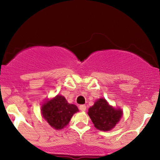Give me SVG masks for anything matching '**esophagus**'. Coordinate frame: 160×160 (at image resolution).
I'll list each match as a JSON object with an SVG mask.
<instances>
[{
  "label": "esophagus",
  "instance_id": "obj_1",
  "mask_svg": "<svg viewBox=\"0 0 160 160\" xmlns=\"http://www.w3.org/2000/svg\"><path fill=\"white\" fill-rule=\"evenodd\" d=\"M79 108H80V111H85L86 110V105H84V104H81V105H80V107H79Z\"/></svg>",
  "mask_w": 160,
  "mask_h": 160
}]
</instances>
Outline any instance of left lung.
<instances>
[{"label": "left lung", "mask_w": 160, "mask_h": 160, "mask_svg": "<svg viewBox=\"0 0 160 160\" xmlns=\"http://www.w3.org/2000/svg\"><path fill=\"white\" fill-rule=\"evenodd\" d=\"M88 114L95 128L102 131H109L120 121L122 112L110 106L104 98H100L89 108Z\"/></svg>", "instance_id": "8db88e82"}]
</instances>
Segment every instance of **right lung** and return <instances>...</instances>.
Segmentation results:
<instances>
[{
  "mask_svg": "<svg viewBox=\"0 0 160 160\" xmlns=\"http://www.w3.org/2000/svg\"><path fill=\"white\" fill-rule=\"evenodd\" d=\"M78 111L76 105L68 103L65 97L57 95L42 106L41 112L48 123L56 129H61L71 120L74 113Z\"/></svg>",
  "mask_w": 160,
  "mask_h": 160,
  "instance_id": "obj_1",
  "label": "right lung"
}]
</instances>
